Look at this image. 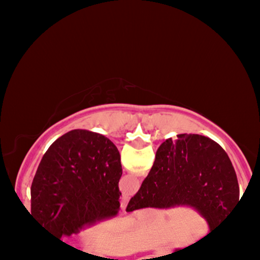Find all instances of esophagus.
<instances>
[{"mask_svg": "<svg viewBox=\"0 0 260 260\" xmlns=\"http://www.w3.org/2000/svg\"><path fill=\"white\" fill-rule=\"evenodd\" d=\"M127 204H128V197L123 196V197H122V198H121V209H122V210H123V211H124V209H126Z\"/></svg>", "mask_w": 260, "mask_h": 260, "instance_id": "34e87169", "label": "esophagus"}]
</instances>
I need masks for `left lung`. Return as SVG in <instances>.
<instances>
[{"label":"left lung","instance_id":"8db88e82","mask_svg":"<svg viewBox=\"0 0 260 260\" xmlns=\"http://www.w3.org/2000/svg\"><path fill=\"white\" fill-rule=\"evenodd\" d=\"M120 151L103 134L73 129L52 143L31 183V216L58 238L120 210Z\"/></svg>","mask_w":260,"mask_h":260}]
</instances>
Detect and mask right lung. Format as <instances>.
<instances>
[{
	"mask_svg": "<svg viewBox=\"0 0 260 260\" xmlns=\"http://www.w3.org/2000/svg\"><path fill=\"white\" fill-rule=\"evenodd\" d=\"M238 202L237 176L226 151L208 137L178 134L157 149L153 168L126 211L189 207L204 217L210 234Z\"/></svg>",
	"mask_w": 260,
	"mask_h": 260,
	"instance_id": "right-lung-1",
	"label": "right lung"
}]
</instances>
